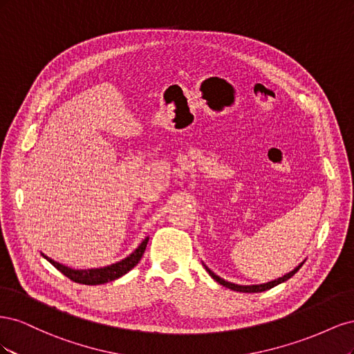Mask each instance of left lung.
Here are the masks:
<instances>
[{
  "label": "left lung",
  "mask_w": 354,
  "mask_h": 354,
  "mask_svg": "<svg viewBox=\"0 0 354 354\" xmlns=\"http://www.w3.org/2000/svg\"><path fill=\"white\" fill-rule=\"evenodd\" d=\"M304 261H306V260H304ZM304 261L299 263L292 272H289V273L283 274L282 277H277V279H274V281H270V282H267V283H260V285H238V283H233V282H227V281H224L223 277L217 276L212 270H209L208 266H205L203 263H202V266L205 267V270L209 273V276L212 277L214 281L218 282V283L223 285V286H226V288L232 289V291H238V292H263V291H267V289H270V288H273V286H276V285H279V283H282V282H286L288 279H291V277L299 270V267H301V266L304 264Z\"/></svg>",
  "instance_id": "8db88e82"
}]
</instances>
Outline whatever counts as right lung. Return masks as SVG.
<instances>
[{
  "mask_svg": "<svg viewBox=\"0 0 354 354\" xmlns=\"http://www.w3.org/2000/svg\"><path fill=\"white\" fill-rule=\"evenodd\" d=\"M147 242H149V236L145 238L143 242L121 261H116L113 264L104 266V267H94V269H72V267H68L65 264L50 259V257H47L44 252H41V255L73 282L82 283V285H102V283L118 279V277L124 276L125 273L130 272L134 266H137V263L140 261V259L143 257Z\"/></svg>",
  "mask_w": 354,
  "mask_h": 354,
  "instance_id": "1",
  "label": "right lung"
}]
</instances>
